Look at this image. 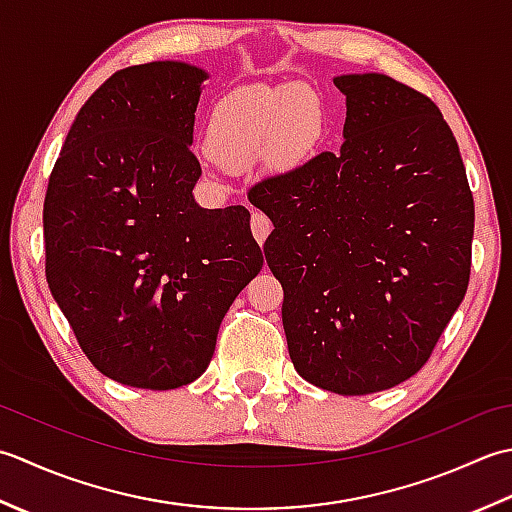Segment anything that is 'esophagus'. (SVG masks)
<instances>
[{"mask_svg": "<svg viewBox=\"0 0 512 512\" xmlns=\"http://www.w3.org/2000/svg\"><path fill=\"white\" fill-rule=\"evenodd\" d=\"M271 232V221L263 212H254L252 214V234L258 241V245H265V238Z\"/></svg>", "mask_w": 512, "mask_h": 512, "instance_id": "esophagus-1", "label": "esophagus"}]
</instances>
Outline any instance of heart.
Instances as JSON below:
<instances>
[{"mask_svg": "<svg viewBox=\"0 0 512 512\" xmlns=\"http://www.w3.org/2000/svg\"><path fill=\"white\" fill-rule=\"evenodd\" d=\"M320 108L307 90H241L216 103L210 117V148L227 168H241L276 150L296 159L316 137Z\"/></svg>", "mask_w": 512, "mask_h": 512, "instance_id": "1", "label": "heart"}]
</instances>
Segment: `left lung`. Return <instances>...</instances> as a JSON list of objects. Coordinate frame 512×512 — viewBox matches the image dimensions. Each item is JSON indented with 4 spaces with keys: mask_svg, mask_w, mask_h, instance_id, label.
<instances>
[{
    "mask_svg": "<svg viewBox=\"0 0 512 512\" xmlns=\"http://www.w3.org/2000/svg\"><path fill=\"white\" fill-rule=\"evenodd\" d=\"M344 143L247 192L274 232L296 371L367 395L431 358L471 278L475 205L460 148L435 103L378 72L333 79Z\"/></svg>",
    "mask_w": 512,
    "mask_h": 512,
    "instance_id": "obj_1",
    "label": "left lung"
}]
</instances>
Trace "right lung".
Wrapping results in <instances>:
<instances>
[{"label": "right lung", "instance_id": "obj_1", "mask_svg": "<svg viewBox=\"0 0 512 512\" xmlns=\"http://www.w3.org/2000/svg\"><path fill=\"white\" fill-rule=\"evenodd\" d=\"M205 79L183 61L114 72L83 103L48 181L50 294L88 360L128 387L194 382L229 305L263 269L243 205L194 201Z\"/></svg>", "mask_w": 512, "mask_h": 512}]
</instances>
